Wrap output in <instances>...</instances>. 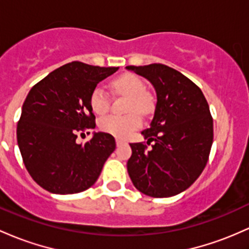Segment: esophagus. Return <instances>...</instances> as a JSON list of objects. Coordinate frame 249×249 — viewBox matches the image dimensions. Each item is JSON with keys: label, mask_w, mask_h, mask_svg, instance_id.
I'll list each match as a JSON object with an SVG mask.
<instances>
[{"label": "esophagus", "mask_w": 249, "mask_h": 249, "mask_svg": "<svg viewBox=\"0 0 249 249\" xmlns=\"http://www.w3.org/2000/svg\"><path fill=\"white\" fill-rule=\"evenodd\" d=\"M116 144H117V146H119V145H122V144H125V141H123V139H120V138H117Z\"/></svg>", "instance_id": "esophagus-1"}]
</instances>
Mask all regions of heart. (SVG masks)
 <instances>
[{"mask_svg":"<svg viewBox=\"0 0 249 249\" xmlns=\"http://www.w3.org/2000/svg\"><path fill=\"white\" fill-rule=\"evenodd\" d=\"M112 89L117 95L130 98L126 116H108L99 120L100 130L118 138H126L142 126L141 114H147L154 108V99L145 91L143 80L133 74H124L112 81ZM89 105L94 113L104 114L110 110L111 95L103 86H97L89 97Z\"/></svg>","mask_w":249,"mask_h":249,"instance_id":"heart-1","label":"heart"}]
</instances>
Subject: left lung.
Instances as JSON below:
<instances>
[{
	"label": "left lung",
	"instance_id": "obj_1",
	"mask_svg": "<svg viewBox=\"0 0 249 249\" xmlns=\"http://www.w3.org/2000/svg\"><path fill=\"white\" fill-rule=\"evenodd\" d=\"M126 68L146 78L157 93L154 119L142 131L147 142L130 144L127 173L147 196L177 195L198 178L208 162L214 136L209 105L197 85L166 65Z\"/></svg>",
	"mask_w": 249,
	"mask_h": 249
}]
</instances>
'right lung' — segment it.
Masks as SVG:
<instances>
[{
	"instance_id": "add662e5",
	"label": "right lung",
	"mask_w": 249,
	"mask_h": 249,
	"mask_svg": "<svg viewBox=\"0 0 249 249\" xmlns=\"http://www.w3.org/2000/svg\"><path fill=\"white\" fill-rule=\"evenodd\" d=\"M118 67L73 61L35 84L24 100L18 123V144L24 166L40 187L53 194L89 189L116 149L110 133L97 132L85 144L78 132L94 129L92 91Z\"/></svg>"
}]
</instances>
